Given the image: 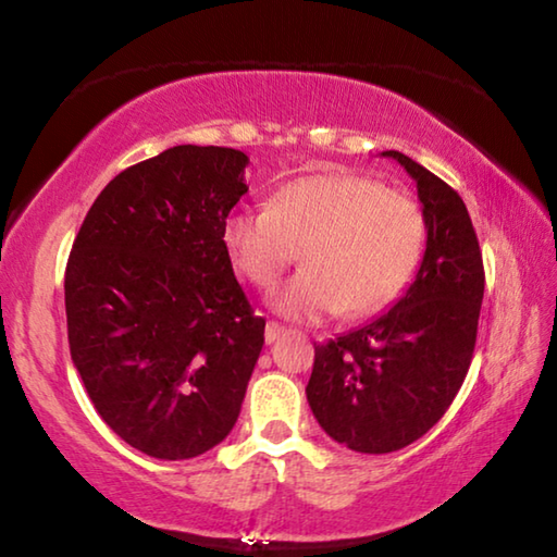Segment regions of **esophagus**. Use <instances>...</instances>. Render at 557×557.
<instances>
[{"label":"esophagus","instance_id":"obj_1","mask_svg":"<svg viewBox=\"0 0 557 557\" xmlns=\"http://www.w3.org/2000/svg\"><path fill=\"white\" fill-rule=\"evenodd\" d=\"M285 332H287V329L280 326L277 322H268V326H265V342H268V344H275L277 338H280L282 334H285Z\"/></svg>","mask_w":557,"mask_h":557}]
</instances>
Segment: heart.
Returning a JSON list of instances; mask_svg holds the SVG:
<instances>
[{
  "label": "heart",
  "mask_w": 557,
  "mask_h": 557,
  "mask_svg": "<svg viewBox=\"0 0 557 557\" xmlns=\"http://www.w3.org/2000/svg\"><path fill=\"white\" fill-rule=\"evenodd\" d=\"M221 240L233 268L258 289L275 287L301 248L305 268L272 295V307L312 324L393 305L425 256L428 221L410 194L363 174L329 172L295 178L262 209H233Z\"/></svg>",
  "instance_id": "b5f03b06"
}]
</instances>
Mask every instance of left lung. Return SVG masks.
<instances>
[{"label": "left lung", "instance_id": "left-lung-1", "mask_svg": "<svg viewBox=\"0 0 557 557\" xmlns=\"http://www.w3.org/2000/svg\"><path fill=\"white\" fill-rule=\"evenodd\" d=\"M428 221L420 270L391 312L314 346L307 400L332 440L363 455L408 447L459 393L476 344L484 262L459 194L400 152Z\"/></svg>", "mask_w": 557, "mask_h": 557}]
</instances>
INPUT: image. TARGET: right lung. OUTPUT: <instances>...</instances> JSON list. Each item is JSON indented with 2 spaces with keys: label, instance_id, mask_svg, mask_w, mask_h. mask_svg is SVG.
<instances>
[{
  "label": "right lung",
  "instance_id": "1",
  "mask_svg": "<svg viewBox=\"0 0 557 557\" xmlns=\"http://www.w3.org/2000/svg\"><path fill=\"white\" fill-rule=\"evenodd\" d=\"M245 166L231 147L166 149L112 178L73 240V366L108 428L149 457L228 437L265 344L221 240Z\"/></svg>",
  "mask_w": 557,
  "mask_h": 557
}]
</instances>
